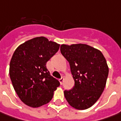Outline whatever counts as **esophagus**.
<instances>
[{"label":"esophagus","mask_w":121,"mask_h":121,"mask_svg":"<svg viewBox=\"0 0 121 121\" xmlns=\"http://www.w3.org/2000/svg\"><path fill=\"white\" fill-rule=\"evenodd\" d=\"M64 77H61L60 79L59 80V81H60V82L61 85H62V84H63V82H64Z\"/></svg>","instance_id":"1"}]
</instances>
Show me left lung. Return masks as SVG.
<instances>
[{
  "label": "left lung",
  "mask_w": 121,
  "mask_h": 121,
  "mask_svg": "<svg viewBox=\"0 0 121 121\" xmlns=\"http://www.w3.org/2000/svg\"><path fill=\"white\" fill-rule=\"evenodd\" d=\"M60 51L70 65L74 86L64 90L71 106L84 110L90 108L101 96L108 75L106 61L101 52L86 44L61 45Z\"/></svg>",
  "instance_id": "left-lung-1"
}]
</instances>
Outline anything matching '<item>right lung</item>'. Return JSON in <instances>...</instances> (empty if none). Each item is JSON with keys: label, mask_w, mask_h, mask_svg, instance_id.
Segmentation results:
<instances>
[{"label": "right lung", "mask_w": 121, "mask_h": 121, "mask_svg": "<svg viewBox=\"0 0 121 121\" xmlns=\"http://www.w3.org/2000/svg\"><path fill=\"white\" fill-rule=\"evenodd\" d=\"M60 46L39 37L16 49L10 62L9 74L16 93L25 104L37 108L52 99L53 92L60 84L51 76L46 64Z\"/></svg>", "instance_id": "right-lung-1"}]
</instances>
